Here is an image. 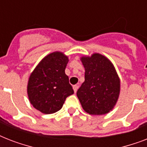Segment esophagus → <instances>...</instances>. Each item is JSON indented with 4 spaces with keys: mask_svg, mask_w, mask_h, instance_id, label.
Listing matches in <instances>:
<instances>
[{
    "mask_svg": "<svg viewBox=\"0 0 147 147\" xmlns=\"http://www.w3.org/2000/svg\"><path fill=\"white\" fill-rule=\"evenodd\" d=\"M72 87H73L74 92H75V93H76V92H77V90H78V85H73Z\"/></svg>",
    "mask_w": 147,
    "mask_h": 147,
    "instance_id": "obj_1",
    "label": "esophagus"
}]
</instances>
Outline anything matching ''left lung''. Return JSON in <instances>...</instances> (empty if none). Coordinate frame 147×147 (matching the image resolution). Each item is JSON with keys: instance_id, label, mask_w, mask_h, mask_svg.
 Wrapping results in <instances>:
<instances>
[{"instance_id": "1", "label": "left lung", "mask_w": 147, "mask_h": 147, "mask_svg": "<svg viewBox=\"0 0 147 147\" xmlns=\"http://www.w3.org/2000/svg\"><path fill=\"white\" fill-rule=\"evenodd\" d=\"M85 82L77 96L85 112L92 115L109 113L118 100L121 82L112 62L105 55L94 53L82 56Z\"/></svg>"}]
</instances>
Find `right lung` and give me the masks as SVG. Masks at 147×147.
Masks as SVG:
<instances>
[{"instance_id":"1","label":"right lung","mask_w":147,"mask_h":147,"mask_svg":"<svg viewBox=\"0 0 147 147\" xmlns=\"http://www.w3.org/2000/svg\"><path fill=\"white\" fill-rule=\"evenodd\" d=\"M69 58L61 52L45 56L30 76L27 94L31 105L43 114L57 112L66 98L74 94L65 69Z\"/></svg>"}]
</instances>
